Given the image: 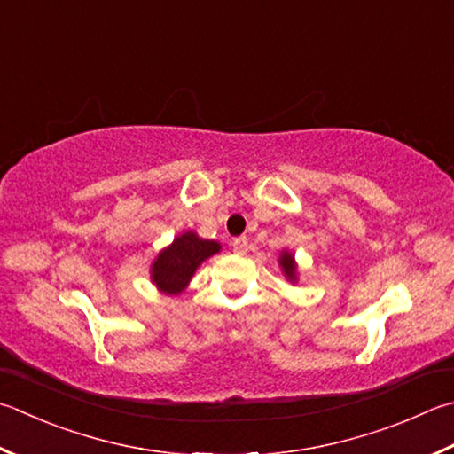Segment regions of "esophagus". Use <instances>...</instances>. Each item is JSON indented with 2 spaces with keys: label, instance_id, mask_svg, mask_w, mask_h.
Masks as SVG:
<instances>
[{
  "label": "esophagus",
  "instance_id": "1",
  "mask_svg": "<svg viewBox=\"0 0 454 454\" xmlns=\"http://www.w3.org/2000/svg\"><path fill=\"white\" fill-rule=\"evenodd\" d=\"M233 251L237 253V254H245L247 253V249H249V241H247V237H237V239H233Z\"/></svg>",
  "mask_w": 454,
  "mask_h": 454
}]
</instances>
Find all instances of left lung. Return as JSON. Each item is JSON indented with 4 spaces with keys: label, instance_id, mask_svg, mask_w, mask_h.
Returning a JSON list of instances; mask_svg holds the SVG:
<instances>
[{
    "label": "left lung",
    "instance_id": "1",
    "mask_svg": "<svg viewBox=\"0 0 454 454\" xmlns=\"http://www.w3.org/2000/svg\"><path fill=\"white\" fill-rule=\"evenodd\" d=\"M280 264H282V270H285V275L288 277V278H296V264H294V259H293V254H288V253H285L280 256Z\"/></svg>",
    "mask_w": 454,
    "mask_h": 454
}]
</instances>
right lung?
I'll return each instance as SVG.
<instances>
[{
    "mask_svg": "<svg viewBox=\"0 0 454 454\" xmlns=\"http://www.w3.org/2000/svg\"><path fill=\"white\" fill-rule=\"evenodd\" d=\"M219 243L200 239L195 233H184L158 254L152 264V280L166 294H177L187 286L195 269L219 253Z\"/></svg>",
    "mask_w": 454,
    "mask_h": 454,
    "instance_id": "right-lung-1",
    "label": "right lung"
}]
</instances>
